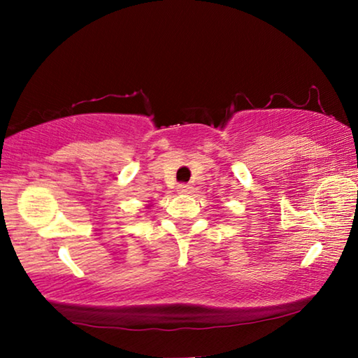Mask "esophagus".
I'll return each mask as SVG.
<instances>
[{"mask_svg": "<svg viewBox=\"0 0 358 358\" xmlns=\"http://www.w3.org/2000/svg\"><path fill=\"white\" fill-rule=\"evenodd\" d=\"M179 194H190L192 192V187L189 184H179Z\"/></svg>", "mask_w": 358, "mask_h": 358, "instance_id": "34e87169", "label": "esophagus"}]
</instances>
